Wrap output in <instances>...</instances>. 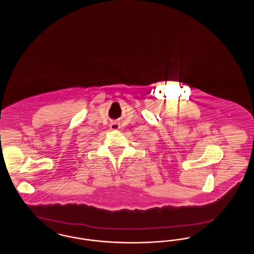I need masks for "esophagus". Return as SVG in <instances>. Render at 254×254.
Masks as SVG:
<instances>
[{"instance_id": "1", "label": "esophagus", "mask_w": 254, "mask_h": 254, "mask_svg": "<svg viewBox=\"0 0 254 254\" xmlns=\"http://www.w3.org/2000/svg\"><path fill=\"white\" fill-rule=\"evenodd\" d=\"M109 127L111 130H118V129H120V125L118 123H111Z\"/></svg>"}]
</instances>
